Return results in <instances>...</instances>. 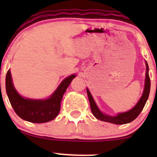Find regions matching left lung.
<instances>
[{
    "instance_id": "1",
    "label": "left lung",
    "mask_w": 157,
    "mask_h": 157,
    "mask_svg": "<svg viewBox=\"0 0 157 157\" xmlns=\"http://www.w3.org/2000/svg\"><path fill=\"white\" fill-rule=\"evenodd\" d=\"M145 66H146V73H145V86H144V91L142 93V97L139 100L137 103L129 111H125V112L119 113L116 116H110V115L105 114L102 113L99 108L97 107L96 102L94 100L92 95L90 93L89 90L88 88H86L87 91L88 97H89L90 106H91V110L92 111L94 116L96 117L97 120H100L101 121L110 122V123L116 124V125H123V124L129 123L132 122L139 116L141 111L143 109L144 106L146 103L147 99H148L149 93H150L151 89V81L150 77H149V68L148 65L145 61Z\"/></svg>"
}]
</instances>
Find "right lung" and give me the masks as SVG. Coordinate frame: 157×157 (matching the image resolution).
Segmentation results:
<instances>
[{"instance_id":"obj_1","label":"right lung","mask_w":157,"mask_h":157,"mask_svg":"<svg viewBox=\"0 0 157 157\" xmlns=\"http://www.w3.org/2000/svg\"><path fill=\"white\" fill-rule=\"evenodd\" d=\"M75 77V75H71L65 78L48 98L36 100L23 97L17 92L9 69L6 76L7 96L15 113L21 119L33 123L47 122L58 115L63 96Z\"/></svg>"}]
</instances>
